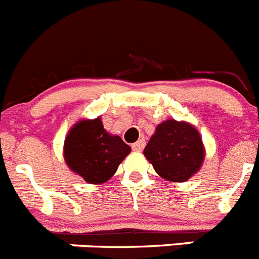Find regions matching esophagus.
<instances>
[{"label":"esophagus","instance_id":"34e87169","mask_svg":"<svg viewBox=\"0 0 259 259\" xmlns=\"http://www.w3.org/2000/svg\"><path fill=\"white\" fill-rule=\"evenodd\" d=\"M145 145H146L145 139H139L138 142H136L132 146V148L134 150V151H142L143 148H145Z\"/></svg>","mask_w":259,"mask_h":259}]
</instances>
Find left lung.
I'll return each mask as SVG.
<instances>
[{
	"mask_svg": "<svg viewBox=\"0 0 259 259\" xmlns=\"http://www.w3.org/2000/svg\"><path fill=\"white\" fill-rule=\"evenodd\" d=\"M143 154L159 176L172 183H184L199 170L204 148L194 126L168 120L157 125Z\"/></svg>",
	"mask_w": 259,
	"mask_h": 259,
	"instance_id": "8db88e82",
	"label": "left lung"
}]
</instances>
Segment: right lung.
I'll return each instance as SVG.
<instances>
[{"mask_svg":"<svg viewBox=\"0 0 259 259\" xmlns=\"http://www.w3.org/2000/svg\"><path fill=\"white\" fill-rule=\"evenodd\" d=\"M130 151V146L120 137L108 134L100 117L76 122L64 146L69 168L89 184H102L111 179Z\"/></svg>","mask_w":259,"mask_h":259,"instance_id":"1","label":"right lung"}]
</instances>
